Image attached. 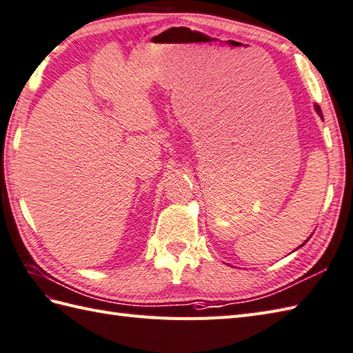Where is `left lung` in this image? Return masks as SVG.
I'll use <instances>...</instances> for the list:
<instances>
[{
  "mask_svg": "<svg viewBox=\"0 0 353 353\" xmlns=\"http://www.w3.org/2000/svg\"><path fill=\"white\" fill-rule=\"evenodd\" d=\"M314 108H316V112H317V114H319V116H320V117H322V119H323V114H322V110H320V107H319L317 104H314ZM308 239H310V237H308ZM307 241H308V240H305V243H307ZM305 243H303V245H305ZM303 245H301V246H303ZM301 246H299V248H301Z\"/></svg>",
  "mask_w": 353,
  "mask_h": 353,
  "instance_id": "left-lung-1",
  "label": "left lung"
}]
</instances>
